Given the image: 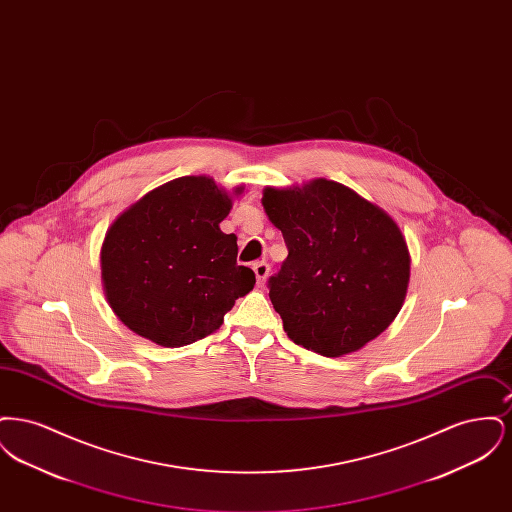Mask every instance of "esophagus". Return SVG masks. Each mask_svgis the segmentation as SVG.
<instances>
[{
  "instance_id": "1",
  "label": "esophagus",
  "mask_w": 512,
  "mask_h": 512,
  "mask_svg": "<svg viewBox=\"0 0 512 512\" xmlns=\"http://www.w3.org/2000/svg\"><path fill=\"white\" fill-rule=\"evenodd\" d=\"M253 272H255V276H257V284H259V286H263V284L267 282L270 267H268V263H265V261H259V263H255V265H253Z\"/></svg>"
}]
</instances>
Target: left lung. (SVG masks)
Returning a JSON list of instances; mask_svg holds the SVG:
<instances>
[{"instance_id": "8db88e82", "label": "left lung", "mask_w": 512, "mask_h": 512, "mask_svg": "<svg viewBox=\"0 0 512 512\" xmlns=\"http://www.w3.org/2000/svg\"><path fill=\"white\" fill-rule=\"evenodd\" d=\"M263 207L288 247L268 278L288 338L341 357L380 336L397 317L411 274L409 249L390 215L326 178L265 188Z\"/></svg>"}]
</instances>
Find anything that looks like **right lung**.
<instances>
[{"instance_id": "obj_1", "label": "right lung", "mask_w": 512, "mask_h": 512, "mask_svg": "<svg viewBox=\"0 0 512 512\" xmlns=\"http://www.w3.org/2000/svg\"><path fill=\"white\" fill-rule=\"evenodd\" d=\"M230 209V195L213 178L182 176L111 224L101 247V280L124 326L163 347L219 330L236 299L255 286L253 270L236 261V236L219 228Z\"/></svg>"}]
</instances>
